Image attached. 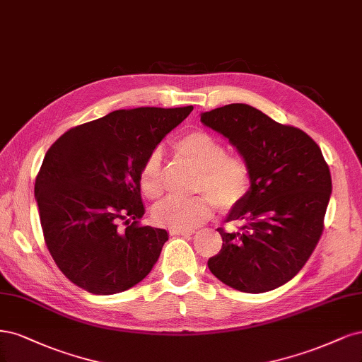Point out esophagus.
Here are the masks:
<instances>
[{"label": "esophagus", "instance_id": "34e87169", "mask_svg": "<svg viewBox=\"0 0 362 362\" xmlns=\"http://www.w3.org/2000/svg\"><path fill=\"white\" fill-rule=\"evenodd\" d=\"M194 233V230H176V228H171L170 230V235L171 236H191Z\"/></svg>", "mask_w": 362, "mask_h": 362}]
</instances>
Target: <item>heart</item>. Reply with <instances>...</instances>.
Returning a JSON list of instances; mask_svg holds the SVG:
<instances>
[{
  "label": "heart",
  "instance_id": "obj_1",
  "mask_svg": "<svg viewBox=\"0 0 362 362\" xmlns=\"http://www.w3.org/2000/svg\"><path fill=\"white\" fill-rule=\"evenodd\" d=\"M173 151L185 165L198 171L195 197H167L153 209L159 226L189 230L200 226L212 214L214 203L219 211H230L248 195L252 171L248 159L230 153L221 138L206 131H191L173 143ZM138 185L148 200H158L164 191L162 159L158 150L150 151L138 174Z\"/></svg>",
  "mask_w": 362,
  "mask_h": 362
}]
</instances>
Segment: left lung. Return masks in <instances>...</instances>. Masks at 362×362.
<instances>
[{"mask_svg": "<svg viewBox=\"0 0 362 362\" xmlns=\"http://www.w3.org/2000/svg\"><path fill=\"white\" fill-rule=\"evenodd\" d=\"M248 159L252 185L219 227L223 248L209 259L224 284L263 293L286 284L313 254L323 233L332 191L329 167L314 139L299 127L281 124L245 103H230L202 114Z\"/></svg>", "mask_w": 362, "mask_h": 362, "instance_id": "8db88e82", "label": "left lung"}]
</instances>
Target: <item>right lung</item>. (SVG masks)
<instances>
[{
  "mask_svg": "<svg viewBox=\"0 0 362 362\" xmlns=\"http://www.w3.org/2000/svg\"><path fill=\"white\" fill-rule=\"evenodd\" d=\"M192 108L112 111L69 129L46 151L34 195L46 247L69 281L114 295L148 275L168 235L139 224V168Z\"/></svg>",
  "mask_w": 362,
  "mask_h": 362,
  "instance_id": "1",
  "label": "right lung"
}]
</instances>
